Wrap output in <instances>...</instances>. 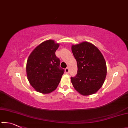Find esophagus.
<instances>
[{"label": "esophagus", "instance_id": "34e87169", "mask_svg": "<svg viewBox=\"0 0 128 128\" xmlns=\"http://www.w3.org/2000/svg\"><path fill=\"white\" fill-rule=\"evenodd\" d=\"M65 71H66V73H68L69 72V68H66V69H65Z\"/></svg>", "mask_w": 128, "mask_h": 128}]
</instances>
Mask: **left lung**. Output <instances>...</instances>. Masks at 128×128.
Returning <instances> with one entry per match:
<instances>
[{"instance_id": "obj_1", "label": "left lung", "mask_w": 128, "mask_h": 128, "mask_svg": "<svg viewBox=\"0 0 128 128\" xmlns=\"http://www.w3.org/2000/svg\"><path fill=\"white\" fill-rule=\"evenodd\" d=\"M72 51L77 63V73L71 77L73 87L83 95L99 90L107 75V66L102 54L92 43L83 42L72 45Z\"/></svg>"}]
</instances>
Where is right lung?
Returning a JSON list of instances; mask_svg holds the SVG:
<instances>
[{"instance_id":"right-lung-1","label":"right lung","mask_w":128,"mask_h":128,"mask_svg":"<svg viewBox=\"0 0 128 128\" xmlns=\"http://www.w3.org/2000/svg\"><path fill=\"white\" fill-rule=\"evenodd\" d=\"M59 46L54 40L41 43L32 52L26 63L28 80L36 92L48 94L57 88L64 72L55 55Z\"/></svg>"}]
</instances>
